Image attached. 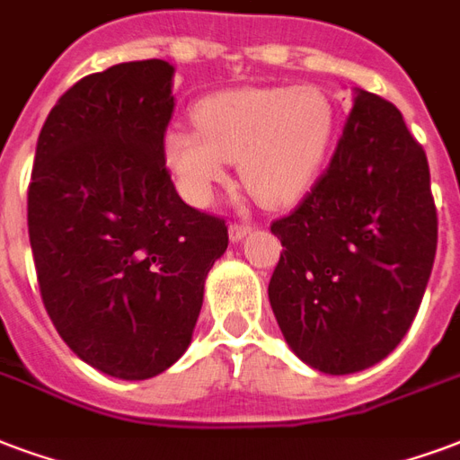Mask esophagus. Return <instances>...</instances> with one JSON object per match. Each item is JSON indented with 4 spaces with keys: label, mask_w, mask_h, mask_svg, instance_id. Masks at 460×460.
<instances>
[{
    "label": "esophagus",
    "mask_w": 460,
    "mask_h": 460,
    "mask_svg": "<svg viewBox=\"0 0 460 460\" xmlns=\"http://www.w3.org/2000/svg\"><path fill=\"white\" fill-rule=\"evenodd\" d=\"M250 233H252L250 223H233V226H230V240H233V243H243L244 237H247Z\"/></svg>",
    "instance_id": "34e87169"
}]
</instances>
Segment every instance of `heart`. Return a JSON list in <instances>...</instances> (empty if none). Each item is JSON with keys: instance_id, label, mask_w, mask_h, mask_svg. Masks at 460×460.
I'll list each match as a JSON object with an SVG mask.
<instances>
[{"instance_id": "1", "label": "heart", "mask_w": 460, "mask_h": 460, "mask_svg": "<svg viewBox=\"0 0 460 460\" xmlns=\"http://www.w3.org/2000/svg\"><path fill=\"white\" fill-rule=\"evenodd\" d=\"M193 128L172 126L162 152L193 203H206L237 162L247 191L286 206L308 191L334 136V109L315 86L217 92L193 106Z\"/></svg>"}]
</instances>
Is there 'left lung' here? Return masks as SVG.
Segmentation results:
<instances>
[{"label": "left lung", "instance_id": "left-lung-1", "mask_svg": "<svg viewBox=\"0 0 460 460\" xmlns=\"http://www.w3.org/2000/svg\"><path fill=\"white\" fill-rule=\"evenodd\" d=\"M437 226L422 145L393 103L357 89L330 167L271 223L283 252L269 300L296 357L330 376L388 357L422 303Z\"/></svg>", "mask_w": 460, "mask_h": 460}]
</instances>
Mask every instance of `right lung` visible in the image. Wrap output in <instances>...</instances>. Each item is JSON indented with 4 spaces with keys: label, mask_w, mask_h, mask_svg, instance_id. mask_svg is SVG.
Wrapping results in <instances>:
<instances>
[{
    "label": "right lung",
    "mask_w": 460,
    "mask_h": 460,
    "mask_svg": "<svg viewBox=\"0 0 460 460\" xmlns=\"http://www.w3.org/2000/svg\"><path fill=\"white\" fill-rule=\"evenodd\" d=\"M174 67L120 62L79 79L38 136L29 237L48 315L113 378L167 371L189 344L227 226L181 201L162 140Z\"/></svg>",
    "instance_id": "1"
}]
</instances>
